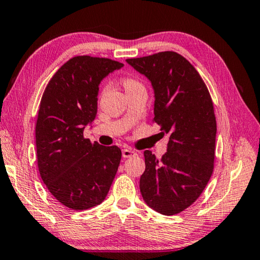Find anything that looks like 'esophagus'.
Listing matches in <instances>:
<instances>
[{
  "label": "esophagus",
  "instance_id": "1",
  "mask_svg": "<svg viewBox=\"0 0 260 260\" xmlns=\"http://www.w3.org/2000/svg\"><path fill=\"white\" fill-rule=\"evenodd\" d=\"M137 155V153H136L135 151H133V149H127V148H124L122 151V156L125 157V158H129V157H133V156H136Z\"/></svg>",
  "mask_w": 260,
  "mask_h": 260
}]
</instances>
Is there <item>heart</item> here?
Returning a JSON list of instances; mask_svg holds the SVG:
<instances>
[{
  "mask_svg": "<svg viewBox=\"0 0 260 260\" xmlns=\"http://www.w3.org/2000/svg\"><path fill=\"white\" fill-rule=\"evenodd\" d=\"M123 85H124L125 90L126 89H130V88H134V86H137V85H140L137 81L134 80V79H124V81H123Z\"/></svg>",
  "mask_w": 260,
  "mask_h": 260,
  "instance_id": "b5f03b06",
  "label": "heart"
}]
</instances>
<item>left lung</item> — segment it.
I'll return each instance as SVG.
<instances>
[{"instance_id":"1","label":"left lung","mask_w":260,"mask_h":260,"mask_svg":"<svg viewBox=\"0 0 260 260\" xmlns=\"http://www.w3.org/2000/svg\"><path fill=\"white\" fill-rule=\"evenodd\" d=\"M151 82L154 122L169 136L160 161L145 151L140 193L153 210L171 216L197 201L210 180L217 124L212 100L192 63L174 51L126 59Z\"/></svg>"}]
</instances>
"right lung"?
I'll return each instance as SVG.
<instances>
[{
  "mask_svg": "<svg viewBox=\"0 0 260 260\" xmlns=\"http://www.w3.org/2000/svg\"><path fill=\"white\" fill-rule=\"evenodd\" d=\"M123 66L107 58H72L41 99L35 129L40 176L50 193L73 210L102 203L120 166V148L92 144L83 131L97 115L100 82Z\"/></svg>",
  "mask_w": 260,
  "mask_h": 260,
  "instance_id": "add662e5",
  "label": "right lung"
}]
</instances>
